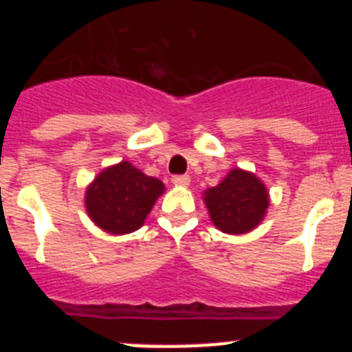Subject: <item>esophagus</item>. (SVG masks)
Segmentation results:
<instances>
[{
    "label": "esophagus",
    "mask_w": 352,
    "mask_h": 352,
    "mask_svg": "<svg viewBox=\"0 0 352 352\" xmlns=\"http://www.w3.org/2000/svg\"><path fill=\"white\" fill-rule=\"evenodd\" d=\"M173 183L174 185L186 186L190 183V176H186V174H176V176H173Z\"/></svg>",
    "instance_id": "obj_1"
}]
</instances>
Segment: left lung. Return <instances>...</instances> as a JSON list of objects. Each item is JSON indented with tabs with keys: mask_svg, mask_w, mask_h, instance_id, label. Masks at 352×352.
Returning a JSON list of instances; mask_svg holds the SVG:
<instances>
[{
	"mask_svg": "<svg viewBox=\"0 0 352 352\" xmlns=\"http://www.w3.org/2000/svg\"><path fill=\"white\" fill-rule=\"evenodd\" d=\"M211 222L229 234L252 231L268 210L266 186L250 173L232 169L222 183L204 192Z\"/></svg>",
	"mask_w": 352,
	"mask_h": 352,
	"instance_id": "left-lung-1",
	"label": "left lung"
}]
</instances>
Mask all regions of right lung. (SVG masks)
Segmentation results:
<instances>
[{
    "instance_id": "right-lung-1",
    "label": "right lung",
    "mask_w": 352,
    "mask_h": 352,
    "mask_svg": "<svg viewBox=\"0 0 352 352\" xmlns=\"http://www.w3.org/2000/svg\"><path fill=\"white\" fill-rule=\"evenodd\" d=\"M164 183L146 176L130 162L102 170L86 190V210L93 222L111 234L138 231L153 208Z\"/></svg>"
}]
</instances>
